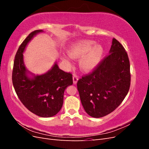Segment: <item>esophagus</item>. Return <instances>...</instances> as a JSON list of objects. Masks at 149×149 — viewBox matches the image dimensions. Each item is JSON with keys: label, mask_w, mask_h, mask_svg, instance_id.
Instances as JSON below:
<instances>
[{"label": "esophagus", "mask_w": 149, "mask_h": 149, "mask_svg": "<svg viewBox=\"0 0 149 149\" xmlns=\"http://www.w3.org/2000/svg\"><path fill=\"white\" fill-rule=\"evenodd\" d=\"M73 83L75 84L77 83V81H78V77L76 75L74 74L73 76Z\"/></svg>", "instance_id": "obj_1"}]
</instances>
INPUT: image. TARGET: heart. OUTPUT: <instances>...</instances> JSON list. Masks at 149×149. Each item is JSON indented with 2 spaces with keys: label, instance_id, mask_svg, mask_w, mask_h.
<instances>
[{
  "label": "heart",
  "instance_id": "1",
  "mask_svg": "<svg viewBox=\"0 0 149 149\" xmlns=\"http://www.w3.org/2000/svg\"><path fill=\"white\" fill-rule=\"evenodd\" d=\"M95 44L92 40H82L73 43L68 49L69 55L73 58H81L80 68L84 71H90L100 63L104 54V48L100 44ZM63 61L70 65L68 57L63 58Z\"/></svg>",
  "mask_w": 149,
  "mask_h": 149
}]
</instances>
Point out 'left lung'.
Listing matches in <instances>:
<instances>
[{
    "label": "left lung",
    "mask_w": 149,
    "mask_h": 149,
    "mask_svg": "<svg viewBox=\"0 0 149 149\" xmlns=\"http://www.w3.org/2000/svg\"><path fill=\"white\" fill-rule=\"evenodd\" d=\"M130 85L127 53L120 43L113 38L109 55L78 81L77 88L86 113L100 118L110 114L120 104Z\"/></svg>",
    "instance_id": "obj_1"
}]
</instances>
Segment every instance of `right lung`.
Here are the masks:
<instances>
[{
    "label": "right lung",
    "mask_w": 149,
    "mask_h": 149,
    "mask_svg": "<svg viewBox=\"0 0 149 149\" xmlns=\"http://www.w3.org/2000/svg\"><path fill=\"white\" fill-rule=\"evenodd\" d=\"M31 32L16 53L12 70V83L17 96L30 112L42 118L56 115L61 109L65 89L73 84L72 74L60 70L56 63L47 73L30 78L24 64L23 52L33 36Z\"/></svg>",
    "instance_id": "obj_1"
}]
</instances>
